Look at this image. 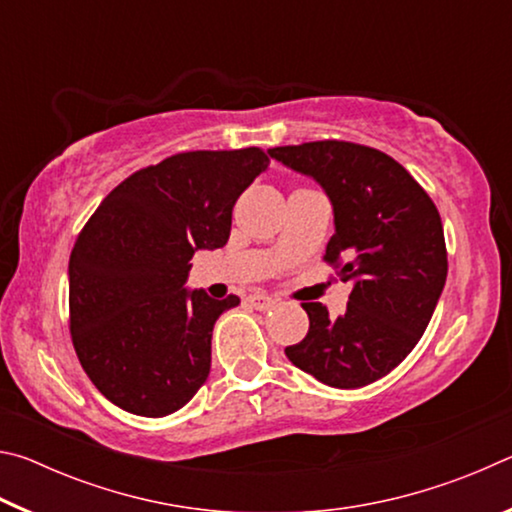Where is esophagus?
Here are the masks:
<instances>
[{"mask_svg":"<svg viewBox=\"0 0 512 512\" xmlns=\"http://www.w3.org/2000/svg\"><path fill=\"white\" fill-rule=\"evenodd\" d=\"M248 305L257 311H266L275 305V300L268 298L266 293H253V296H248Z\"/></svg>","mask_w":512,"mask_h":512,"instance_id":"34e87169","label":"esophagus"}]
</instances>
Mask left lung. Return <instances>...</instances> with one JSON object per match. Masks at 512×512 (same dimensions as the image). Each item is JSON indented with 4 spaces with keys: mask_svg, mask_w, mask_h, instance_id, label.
Returning <instances> with one entry per match:
<instances>
[{
    "mask_svg": "<svg viewBox=\"0 0 512 512\" xmlns=\"http://www.w3.org/2000/svg\"><path fill=\"white\" fill-rule=\"evenodd\" d=\"M268 155L316 180L332 203L325 259L352 282L348 309L329 318L305 302L309 332L287 354L332 388H361L406 359L427 329L447 280L443 221L427 192L391 155L350 142L275 146Z\"/></svg>",
    "mask_w": 512,
    "mask_h": 512,
    "instance_id": "1",
    "label": "left lung"
}]
</instances>
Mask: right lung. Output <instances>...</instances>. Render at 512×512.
I'll use <instances>...</instances> for the list:
<instances>
[{"instance_id":"add662e5","label":"right lung","mask_w":512,"mask_h":512,"mask_svg":"<svg viewBox=\"0 0 512 512\" xmlns=\"http://www.w3.org/2000/svg\"><path fill=\"white\" fill-rule=\"evenodd\" d=\"M268 169L259 149L178 153L103 198L69 257V332L101 395L164 418L210 375L212 329L237 296L189 289L196 250L223 248L232 207Z\"/></svg>"}]
</instances>
